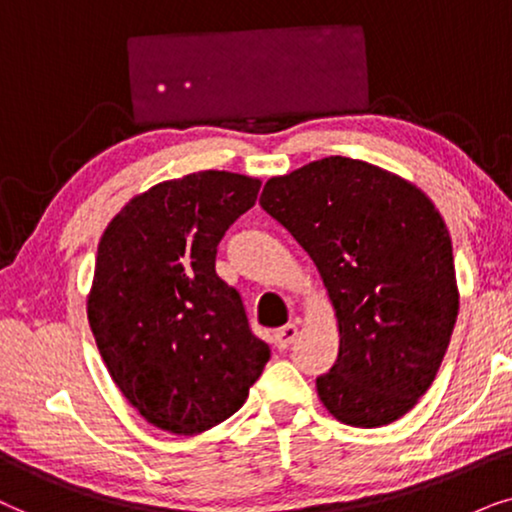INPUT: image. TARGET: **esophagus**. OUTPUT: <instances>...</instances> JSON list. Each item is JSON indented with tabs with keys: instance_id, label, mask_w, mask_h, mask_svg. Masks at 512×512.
<instances>
[{
	"instance_id": "obj_1",
	"label": "esophagus",
	"mask_w": 512,
	"mask_h": 512,
	"mask_svg": "<svg viewBox=\"0 0 512 512\" xmlns=\"http://www.w3.org/2000/svg\"><path fill=\"white\" fill-rule=\"evenodd\" d=\"M297 335H299V327L295 323H288V325L278 327V330L274 332V342L278 349H288V346L297 339Z\"/></svg>"
}]
</instances>
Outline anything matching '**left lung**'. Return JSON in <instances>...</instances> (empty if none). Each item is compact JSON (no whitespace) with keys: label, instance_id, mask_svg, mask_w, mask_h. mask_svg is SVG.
<instances>
[{"label":"left lung","instance_id":"1","mask_svg":"<svg viewBox=\"0 0 512 512\" xmlns=\"http://www.w3.org/2000/svg\"><path fill=\"white\" fill-rule=\"evenodd\" d=\"M260 206L309 252L339 327V356L316 379L342 424L400 419L433 384L452 337V238L433 201L367 161L327 156L271 177Z\"/></svg>","mask_w":512,"mask_h":512}]
</instances>
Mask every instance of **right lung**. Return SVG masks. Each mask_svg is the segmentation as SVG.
<instances>
[{
	"instance_id": "1",
	"label": "right lung",
	"mask_w": 512,
	"mask_h": 512,
	"mask_svg": "<svg viewBox=\"0 0 512 512\" xmlns=\"http://www.w3.org/2000/svg\"><path fill=\"white\" fill-rule=\"evenodd\" d=\"M257 177L201 170L138 194L98 243L88 323L114 384L149 424L208 431L241 410L271 356L241 295L215 274Z\"/></svg>"
}]
</instances>
